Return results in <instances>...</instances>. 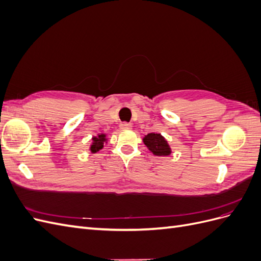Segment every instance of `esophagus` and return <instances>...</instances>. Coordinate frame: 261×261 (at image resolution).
Returning <instances> with one entry per match:
<instances>
[{
    "label": "esophagus",
    "mask_w": 261,
    "mask_h": 261,
    "mask_svg": "<svg viewBox=\"0 0 261 261\" xmlns=\"http://www.w3.org/2000/svg\"><path fill=\"white\" fill-rule=\"evenodd\" d=\"M120 127H121V129H129V128H132V124L124 122V123H121Z\"/></svg>",
    "instance_id": "34e87169"
}]
</instances>
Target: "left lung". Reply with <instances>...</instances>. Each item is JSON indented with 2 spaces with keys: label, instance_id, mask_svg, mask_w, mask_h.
I'll return each mask as SVG.
<instances>
[{
  "label": "left lung",
  "instance_id": "obj_1",
  "mask_svg": "<svg viewBox=\"0 0 261 261\" xmlns=\"http://www.w3.org/2000/svg\"><path fill=\"white\" fill-rule=\"evenodd\" d=\"M144 143L154 155H169L171 153V148L168 145V141L160 134H148L144 138Z\"/></svg>",
  "mask_w": 261,
  "mask_h": 261
}]
</instances>
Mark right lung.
<instances>
[{"label":"right lung","instance_id":"1","mask_svg":"<svg viewBox=\"0 0 261 261\" xmlns=\"http://www.w3.org/2000/svg\"><path fill=\"white\" fill-rule=\"evenodd\" d=\"M92 140H93V143L90 147V150H91V152H97L100 149L103 148V144L107 139H106L105 134H101V135H99L98 137H93Z\"/></svg>","mask_w":261,"mask_h":261}]
</instances>
